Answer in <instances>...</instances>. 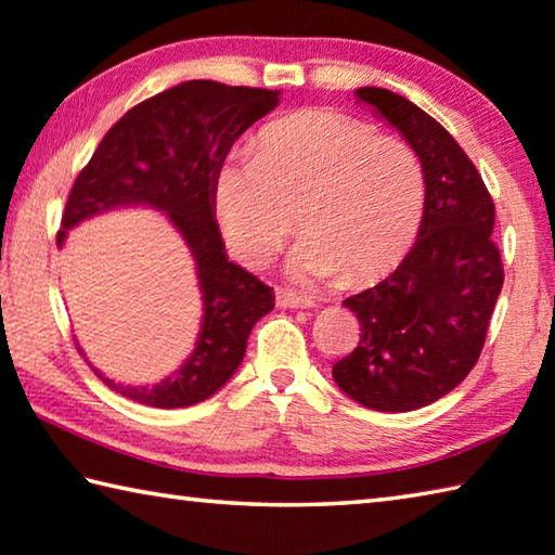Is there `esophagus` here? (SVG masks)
<instances>
[{"instance_id": "34e87169", "label": "esophagus", "mask_w": 555, "mask_h": 555, "mask_svg": "<svg viewBox=\"0 0 555 555\" xmlns=\"http://www.w3.org/2000/svg\"><path fill=\"white\" fill-rule=\"evenodd\" d=\"M276 304L284 306V308H312V306H315V300H310V298H304V296H298V294H291V291L279 288L276 291Z\"/></svg>"}]
</instances>
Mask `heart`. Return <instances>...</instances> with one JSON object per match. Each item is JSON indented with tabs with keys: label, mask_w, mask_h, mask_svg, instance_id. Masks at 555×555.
Returning a JSON list of instances; mask_svg holds the SVG:
<instances>
[{
	"label": "heart",
	"mask_w": 555,
	"mask_h": 555,
	"mask_svg": "<svg viewBox=\"0 0 555 555\" xmlns=\"http://www.w3.org/2000/svg\"><path fill=\"white\" fill-rule=\"evenodd\" d=\"M220 237L240 264L261 267L294 225L291 271L366 284L415 243L427 181L420 155L396 135L332 108H300L259 130L251 153L220 159L210 179Z\"/></svg>",
	"instance_id": "1"
}]
</instances>
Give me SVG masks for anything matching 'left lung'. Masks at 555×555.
Segmentation results:
<instances>
[{
    "instance_id": "obj_1",
    "label": "left lung",
    "mask_w": 555,
    "mask_h": 555,
    "mask_svg": "<svg viewBox=\"0 0 555 555\" xmlns=\"http://www.w3.org/2000/svg\"><path fill=\"white\" fill-rule=\"evenodd\" d=\"M357 96L420 155L427 198L417 243L400 267L345 300L361 335L332 376L361 405L408 412L456 388L486 345L505 281L492 243L495 204L470 157L427 111L380 87H361Z\"/></svg>"
}]
</instances>
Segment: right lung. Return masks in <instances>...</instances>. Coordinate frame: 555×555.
Listing matches in <instances>:
<instances>
[{"instance_id": "add662e5", "label": "right lung", "mask_w": 555, "mask_h": 555, "mask_svg": "<svg viewBox=\"0 0 555 555\" xmlns=\"http://www.w3.org/2000/svg\"><path fill=\"white\" fill-rule=\"evenodd\" d=\"M279 104V92L210 79L165 89L118 118L77 175L57 230L102 210L145 204L165 210L194 255L204 322L184 366L153 388H108L150 408H186L214 396L245 357L255 322L274 308L271 288L233 264L214 218L210 179L235 140Z\"/></svg>"}]
</instances>
